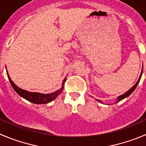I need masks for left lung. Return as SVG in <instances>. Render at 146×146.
I'll return each instance as SVG.
<instances>
[{"instance_id":"1","label":"left lung","mask_w":146,"mask_h":146,"mask_svg":"<svg viewBox=\"0 0 146 146\" xmlns=\"http://www.w3.org/2000/svg\"><path fill=\"white\" fill-rule=\"evenodd\" d=\"M142 72H143V69H142ZM142 73H143V72H141V76H140L139 79H138V82H136V84H135V85L133 86V87H132L131 89H130V90H129L128 91L126 92L125 93V94H123V95H120V96H119L118 98H117V102H116V103H117V102H120V100H123V99H124V98H127V97H128L129 95H130V94H131V93L133 92V91H134L135 89L136 88L137 85H138V83H139L140 80H141V75H142ZM98 100V102H101V100Z\"/></svg>"}]
</instances>
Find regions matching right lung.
I'll return each instance as SVG.
<instances>
[{
	"instance_id": "1",
	"label": "right lung",
	"mask_w": 146,
	"mask_h": 146,
	"mask_svg": "<svg viewBox=\"0 0 146 146\" xmlns=\"http://www.w3.org/2000/svg\"><path fill=\"white\" fill-rule=\"evenodd\" d=\"M7 75H8V79H9V81L11 82L12 87L13 88V90L16 92L20 95L21 97L23 98L24 99H26V100L29 101L31 102H33L34 104H46L48 102L53 101L58 95L60 94L62 92L64 89V82H66V79H64L62 82V87L58 91L52 93V94H50V95H44V94H41V93L38 92H28L26 90H22V89L19 88V87L16 85L13 82V81L11 80V79L10 78L9 75L8 74V72H7Z\"/></svg>"
}]
</instances>
